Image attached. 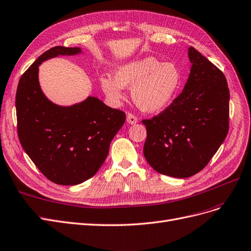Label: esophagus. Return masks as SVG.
<instances>
[{
  "mask_svg": "<svg viewBox=\"0 0 251 251\" xmlns=\"http://www.w3.org/2000/svg\"><path fill=\"white\" fill-rule=\"evenodd\" d=\"M127 122L131 125L135 124V123H137V118L132 114H128L127 115Z\"/></svg>",
  "mask_w": 251,
  "mask_h": 251,
  "instance_id": "1",
  "label": "esophagus"
}]
</instances>
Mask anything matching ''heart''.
I'll return each mask as SVG.
<instances>
[{
	"instance_id": "b5f03b06",
	"label": "heart",
	"mask_w": 251,
	"mask_h": 251,
	"mask_svg": "<svg viewBox=\"0 0 251 251\" xmlns=\"http://www.w3.org/2000/svg\"><path fill=\"white\" fill-rule=\"evenodd\" d=\"M181 83L179 69L173 62H160L144 57L124 63L115 72V78L103 76L100 85L107 99L119 104L124 99V87H131L134 103L145 112H158L168 107Z\"/></svg>"
}]
</instances>
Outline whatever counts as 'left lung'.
I'll return each mask as SVG.
<instances>
[{"mask_svg":"<svg viewBox=\"0 0 251 251\" xmlns=\"http://www.w3.org/2000/svg\"><path fill=\"white\" fill-rule=\"evenodd\" d=\"M182 93L151 120H143L144 155L156 172L187 178L201 171L224 142L229 125V90L223 73L193 47Z\"/></svg>","mask_w":251,"mask_h":251,"instance_id":"8db88e82","label":"left lung"}]
</instances>
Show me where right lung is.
<instances>
[{"instance_id":"obj_1","label":"right lung","mask_w":251,"mask_h":251,"mask_svg":"<svg viewBox=\"0 0 251 251\" xmlns=\"http://www.w3.org/2000/svg\"><path fill=\"white\" fill-rule=\"evenodd\" d=\"M81 52L61 46L48 50L22 75L15 96L23 149L48 179L61 185L79 184L98 172L126 119L96 97L60 106L45 96L38 81L42 62Z\"/></svg>"}]
</instances>
